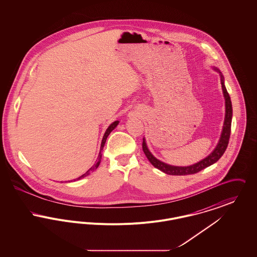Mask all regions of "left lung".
<instances>
[{
	"label": "left lung",
	"mask_w": 257,
	"mask_h": 257,
	"mask_svg": "<svg viewBox=\"0 0 257 257\" xmlns=\"http://www.w3.org/2000/svg\"><path fill=\"white\" fill-rule=\"evenodd\" d=\"M213 69L220 74V84H221L222 93H223L224 103H225V114H224V121H223V126H222V130H221L219 143H218L217 147H215V149L210 153V155H208L206 158L197 162L192 166H188V167L171 166V165H168V164L160 161L157 158H155L147 147L146 139L145 138L143 139V150H144L148 161L151 163L152 166H154V168L158 169L160 171H163L167 174L187 175V174H194L196 172H199V171L204 170L205 168H207L209 166L215 164L216 162H218L220 157L223 155L224 151L226 150V147L228 146L230 132H231V119H232L231 100H230V96H229V94H228V92L225 88V86H224V80H223L224 78L220 72V69H218L217 67H214V66H213Z\"/></svg>",
	"instance_id": "8db88e82"
}]
</instances>
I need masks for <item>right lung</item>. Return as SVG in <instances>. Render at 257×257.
I'll return each instance as SVG.
<instances>
[{"label":"right lung","instance_id":"add662e5","mask_svg":"<svg viewBox=\"0 0 257 257\" xmlns=\"http://www.w3.org/2000/svg\"><path fill=\"white\" fill-rule=\"evenodd\" d=\"M118 123L119 121L118 120H115L114 122L111 123L110 126L108 127V129L106 130V132H105V134L103 136V139H102V143H101V147H100V151H99V155H98L97 160H96V163L88 170V171H86V173H84L83 175H81L80 177H78L77 179H74V181H76V180H80V179H82V178H84V177H86L87 175H89L91 172L93 171H95L96 169H97L98 167H99V165H100V162H101V158H102V151H103V148H104V146H105V144H106V141H107V138H108V136L110 134V132L118 125ZM72 181V180H71ZM68 182H70V181H68Z\"/></svg>","mask_w":257,"mask_h":257}]
</instances>
